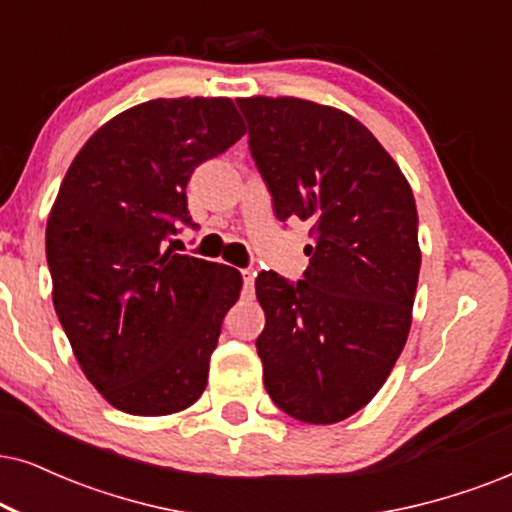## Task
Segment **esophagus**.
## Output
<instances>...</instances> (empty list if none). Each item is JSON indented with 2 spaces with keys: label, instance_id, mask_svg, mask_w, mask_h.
Listing matches in <instances>:
<instances>
[{
  "label": "esophagus",
  "instance_id": "obj_1",
  "mask_svg": "<svg viewBox=\"0 0 512 512\" xmlns=\"http://www.w3.org/2000/svg\"><path fill=\"white\" fill-rule=\"evenodd\" d=\"M241 276H243V286H245V293H252V288H255V271L252 269H243L241 271Z\"/></svg>",
  "mask_w": 512,
  "mask_h": 512
}]
</instances>
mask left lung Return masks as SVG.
Instances as JSON below:
<instances>
[{"instance_id":"8db88e82","label":"left lung","mask_w":512,"mask_h":512,"mask_svg":"<svg viewBox=\"0 0 512 512\" xmlns=\"http://www.w3.org/2000/svg\"><path fill=\"white\" fill-rule=\"evenodd\" d=\"M278 219L312 224L304 281L257 276L264 387L302 423L364 409L411 331L418 212L404 172L357 118L295 96L236 99Z\"/></svg>"}]
</instances>
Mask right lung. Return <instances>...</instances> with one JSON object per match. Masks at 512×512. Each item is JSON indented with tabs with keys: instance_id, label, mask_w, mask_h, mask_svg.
Segmentation results:
<instances>
[{
	"instance_id": "1",
	"label": "right lung",
	"mask_w": 512,
	"mask_h": 512,
	"mask_svg": "<svg viewBox=\"0 0 512 512\" xmlns=\"http://www.w3.org/2000/svg\"><path fill=\"white\" fill-rule=\"evenodd\" d=\"M245 134L226 96L127 108L101 125L63 177L47 222L51 297L82 373L132 416H170L208 385L241 271L165 250L191 224L186 184Z\"/></svg>"
}]
</instances>
